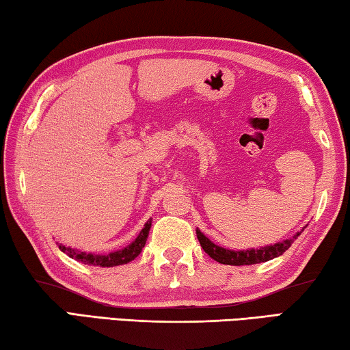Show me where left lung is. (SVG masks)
Instances as JSON below:
<instances>
[{
    "instance_id": "obj_1",
    "label": "left lung",
    "mask_w": 350,
    "mask_h": 350,
    "mask_svg": "<svg viewBox=\"0 0 350 350\" xmlns=\"http://www.w3.org/2000/svg\"><path fill=\"white\" fill-rule=\"evenodd\" d=\"M304 229H301V232ZM301 232H296L293 237L282 240V242H278L274 245H267L260 246V248H248V250H228L223 248V246L215 245L213 240H209L204 234L197 228V237L198 242L204 250V253L209 257H213L214 260L223 263V265H254V263L260 262H268L274 259V257L282 256L285 251H287L291 243L299 237Z\"/></svg>"
}]
</instances>
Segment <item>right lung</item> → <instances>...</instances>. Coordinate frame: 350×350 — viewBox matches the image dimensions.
<instances>
[{
  "instance_id": "1",
  "label": "right lung",
  "mask_w": 350,
  "mask_h": 350,
  "mask_svg": "<svg viewBox=\"0 0 350 350\" xmlns=\"http://www.w3.org/2000/svg\"><path fill=\"white\" fill-rule=\"evenodd\" d=\"M150 226H152V219L146 221L144 228L141 229V232L137 234V237L133 240V242L127 246H124V248H121V250L113 251V253H108V254L85 253V251H79L76 248H71V246H65L63 243H57V245H59L60 251H63V253L70 256L71 259H76L82 263H87V265L118 267V265H124V263L131 262L141 254V251H142V248H144V245L147 242Z\"/></svg>"
}]
</instances>
